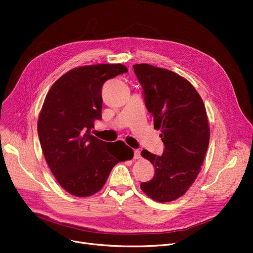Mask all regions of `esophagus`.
<instances>
[{
    "label": "esophagus",
    "mask_w": 253,
    "mask_h": 253,
    "mask_svg": "<svg viewBox=\"0 0 253 253\" xmlns=\"http://www.w3.org/2000/svg\"><path fill=\"white\" fill-rule=\"evenodd\" d=\"M133 158H134V159H140V158H141V152H140V150L135 149V150L133 151Z\"/></svg>",
    "instance_id": "esophagus-1"
}]
</instances>
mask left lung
I'll list each match as a JSON object with an SVG mask.
<instances>
[{"label": "left lung", "instance_id": "left-lung-1", "mask_svg": "<svg viewBox=\"0 0 253 253\" xmlns=\"http://www.w3.org/2000/svg\"><path fill=\"white\" fill-rule=\"evenodd\" d=\"M143 87L146 107L161 131V156L143 150L155 175L141 188L152 200L168 203L182 197L196 180L210 142V126L202 97L183 77L148 64L132 66Z\"/></svg>", "mask_w": 253, "mask_h": 253}]
</instances>
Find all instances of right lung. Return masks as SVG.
<instances>
[{
	"mask_svg": "<svg viewBox=\"0 0 253 253\" xmlns=\"http://www.w3.org/2000/svg\"><path fill=\"white\" fill-rule=\"evenodd\" d=\"M126 72L121 64L75 68L56 80L45 97L37 122L38 138L56 181L75 197L99 191L113 166L133 157L124 142L106 143L90 133L94 122L101 120L104 82Z\"/></svg>",
	"mask_w": 253,
	"mask_h": 253,
	"instance_id": "right-lung-1",
	"label": "right lung"
}]
</instances>
